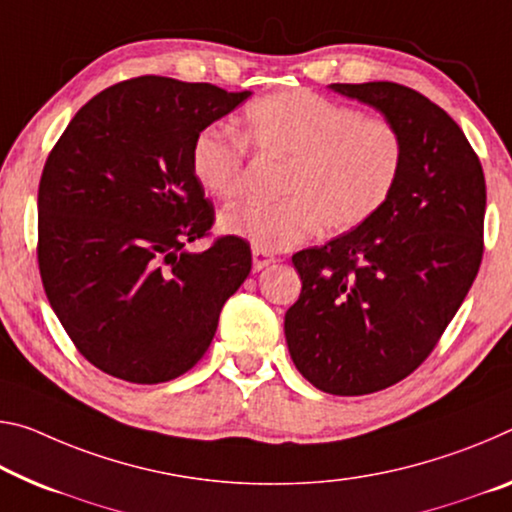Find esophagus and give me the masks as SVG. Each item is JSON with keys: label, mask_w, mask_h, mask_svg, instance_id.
Instances as JSON below:
<instances>
[{"label": "esophagus", "mask_w": 512, "mask_h": 512, "mask_svg": "<svg viewBox=\"0 0 512 512\" xmlns=\"http://www.w3.org/2000/svg\"><path fill=\"white\" fill-rule=\"evenodd\" d=\"M273 262H275V257L271 253H266V250L253 246V269L255 271H262V269H266V266L273 264Z\"/></svg>", "instance_id": "1"}]
</instances>
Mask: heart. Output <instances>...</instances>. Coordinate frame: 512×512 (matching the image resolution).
Here are the masks:
<instances>
[{"instance_id":"obj_1","label":"heart","mask_w":512,"mask_h":512,"mask_svg":"<svg viewBox=\"0 0 512 512\" xmlns=\"http://www.w3.org/2000/svg\"><path fill=\"white\" fill-rule=\"evenodd\" d=\"M248 145L285 161L280 200H248L227 209L225 232L266 253L326 232L355 230L392 198L405 164V143L394 123L312 91L259 97L243 111L241 136L207 127L191 145V170L209 196L234 200L246 186Z\"/></svg>"}]
</instances>
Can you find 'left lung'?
<instances>
[{
  "label": "left lung",
  "instance_id": "left-lung-1",
  "mask_svg": "<svg viewBox=\"0 0 512 512\" xmlns=\"http://www.w3.org/2000/svg\"><path fill=\"white\" fill-rule=\"evenodd\" d=\"M330 88L396 125L405 164L376 216L291 257L303 289L285 337L316 389L362 396L410 376L465 300L483 257L485 177L456 120L428 97L394 81Z\"/></svg>",
  "mask_w": 512,
  "mask_h": 512
}]
</instances>
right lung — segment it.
Returning <instances> with one entry per match:
<instances>
[{
  "mask_svg": "<svg viewBox=\"0 0 512 512\" xmlns=\"http://www.w3.org/2000/svg\"><path fill=\"white\" fill-rule=\"evenodd\" d=\"M214 84L136 77L70 120L38 186V269L72 344L136 385L189 371L253 257L239 237L202 253L214 207L191 170L196 134L248 100Z\"/></svg>",
  "mask_w": 512,
  "mask_h": 512,
  "instance_id": "right-lung-1",
  "label": "right lung"
}]
</instances>
